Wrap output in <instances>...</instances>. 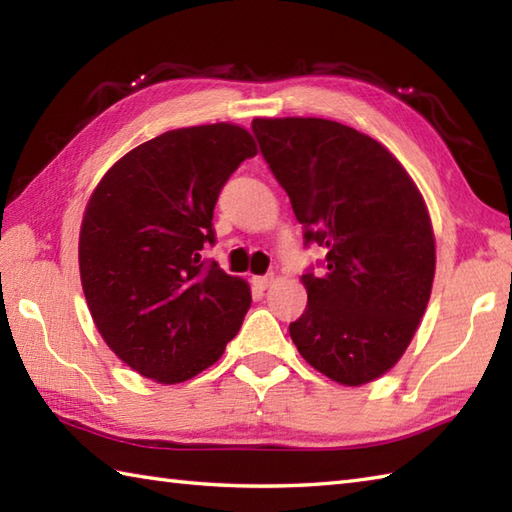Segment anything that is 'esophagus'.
Wrapping results in <instances>:
<instances>
[{"label": "esophagus", "instance_id": "obj_1", "mask_svg": "<svg viewBox=\"0 0 512 512\" xmlns=\"http://www.w3.org/2000/svg\"><path fill=\"white\" fill-rule=\"evenodd\" d=\"M253 284L259 290H266L270 284H273V275H264V277H253Z\"/></svg>", "mask_w": 512, "mask_h": 512}]
</instances>
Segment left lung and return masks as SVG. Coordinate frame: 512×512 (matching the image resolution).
<instances>
[{"label": "left lung", "instance_id": "obj_1", "mask_svg": "<svg viewBox=\"0 0 512 512\" xmlns=\"http://www.w3.org/2000/svg\"><path fill=\"white\" fill-rule=\"evenodd\" d=\"M253 134L303 226L325 248L301 275L308 306L292 343L321 374L365 385L398 363L436 273V242L416 184L389 151L325 118H255Z\"/></svg>", "mask_w": 512, "mask_h": 512}]
</instances>
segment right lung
I'll list each match as a JSON object with an SVG mask.
<instances>
[{
    "label": "right lung",
    "mask_w": 512,
    "mask_h": 512,
    "mask_svg": "<svg viewBox=\"0 0 512 512\" xmlns=\"http://www.w3.org/2000/svg\"><path fill=\"white\" fill-rule=\"evenodd\" d=\"M257 147L231 123L171 129L105 173L83 215L85 301L110 350L173 385L213 365L250 308L244 279L202 257L213 209Z\"/></svg>",
    "instance_id": "1"
}]
</instances>
